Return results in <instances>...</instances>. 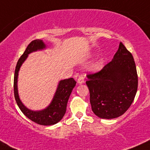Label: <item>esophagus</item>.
I'll use <instances>...</instances> for the list:
<instances>
[{
  "label": "esophagus",
  "instance_id": "1",
  "mask_svg": "<svg viewBox=\"0 0 150 150\" xmlns=\"http://www.w3.org/2000/svg\"><path fill=\"white\" fill-rule=\"evenodd\" d=\"M84 83V78L83 76H80L78 79V83L83 84Z\"/></svg>",
  "mask_w": 150,
  "mask_h": 150
}]
</instances>
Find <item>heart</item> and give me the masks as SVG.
Listing matches in <instances>:
<instances>
[{
    "label": "heart",
    "mask_w": 150,
    "mask_h": 150,
    "mask_svg": "<svg viewBox=\"0 0 150 150\" xmlns=\"http://www.w3.org/2000/svg\"><path fill=\"white\" fill-rule=\"evenodd\" d=\"M102 62H103V61H102V59H99L98 60V61L96 62V63H95V64H94V65H93V68L99 67L101 65V64H102Z\"/></svg>",
    "instance_id": "heart-1"
}]
</instances>
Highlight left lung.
I'll list each match as a JSON object with an SVG mask.
<instances>
[{
	"label": "left lung",
	"instance_id": "left-lung-1",
	"mask_svg": "<svg viewBox=\"0 0 150 150\" xmlns=\"http://www.w3.org/2000/svg\"><path fill=\"white\" fill-rule=\"evenodd\" d=\"M87 78L92 111L100 118L120 117L134 102L138 88L137 67L132 54L121 42L112 60Z\"/></svg>",
	"mask_w": 150,
	"mask_h": 150
}]
</instances>
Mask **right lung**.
Here are the masks:
<instances>
[{
  "label": "right lung",
  "instance_id": "right-lung-1",
  "mask_svg": "<svg viewBox=\"0 0 150 150\" xmlns=\"http://www.w3.org/2000/svg\"><path fill=\"white\" fill-rule=\"evenodd\" d=\"M46 48V44L42 40H34L28 45L22 57L18 60L15 69L13 79V91L16 104L24 115L32 121L42 125H52L57 123L62 119L66 112L68 99L72 93V89L76 85V81L72 78L62 80L59 82L54 96L48 107L41 110H32L24 105L19 98L18 93V75L20 67L28 55L37 51H41Z\"/></svg>",
  "mask_w": 150,
  "mask_h": 150
}]
</instances>
